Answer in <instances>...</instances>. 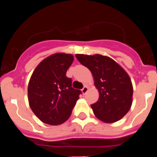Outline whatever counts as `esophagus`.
<instances>
[{
	"label": "esophagus",
	"mask_w": 157,
	"mask_h": 157,
	"mask_svg": "<svg viewBox=\"0 0 157 157\" xmlns=\"http://www.w3.org/2000/svg\"><path fill=\"white\" fill-rule=\"evenodd\" d=\"M87 91H88V86H83V88L82 89V93H83V94H86V92Z\"/></svg>",
	"instance_id": "esophagus-1"
}]
</instances>
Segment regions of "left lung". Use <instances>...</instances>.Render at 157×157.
<instances>
[{
	"mask_svg": "<svg viewBox=\"0 0 157 157\" xmlns=\"http://www.w3.org/2000/svg\"><path fill=\"white\" fill-rule=\"evenodd\" d=\"M75 56L90 70L99 90V99L91 105L94 115L106 123L115 122L123 118L132 104V83L127 73L109 57L100 55Z\"/></svg>",
	"mask_w": 157,
	"mask_h": 157,
	"instance_id": "obj_1",
	"label": "left lung"
}]
</instances>
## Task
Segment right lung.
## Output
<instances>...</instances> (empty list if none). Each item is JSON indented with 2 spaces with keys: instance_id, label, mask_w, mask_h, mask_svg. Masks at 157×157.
Instances as JSON below:
<instances>
[{
  "instance_id": "obj_1",
  "label": "right lung",
  "mask_w": 157,
  "mask_h": 157,
  "mask_svg": "<svg viewBox=\"0 0 157 157\" xmlns=\"http://www.w3.org/2000/svg\"><path fill=\"white\" fill-rule=\"evenodd\" d=\"M73 61L72 55H51L37 66L30 78V108L44 123L58 125L67 121L82 93L72 87V79L66 76Z\"/></svg>"
}]
</instances>
